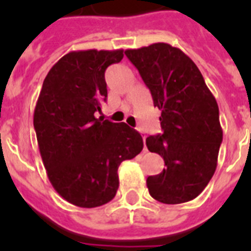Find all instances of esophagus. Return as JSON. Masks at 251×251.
Here are the masks:
<instances>
[{
  "mask_svg": "<svg viewBox=\"0 0 251 251\" xmlns=\"http://www.w3.org/2000/svg\"><path fill=\"white\" fill-rule=\"evenodd\" d=\"M142 134V138H143V142H146V134L145 133H141ZM145 149H146V146H145Z\"/></svg>",
  "mask_w": 251,
  "mask_h": 251,
  "instance_id": "34e87169",
  "label": "esophagus"
}]
</instances>
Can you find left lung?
<instances>
[{
    "instance_id": "8db88e82",
    "label": "left lung",
    "mask_w": 251,
    "mask_h": 251,
    "mask_svg": "<svg viewBox=\"0 0 251 251\" xmlns=\"http://www.w3.org/2000/svg\"><path fill=\"white\" fill-rule=\"evenodd\" d=\"M161 110L163 133L146 139L165 168L147 178L150 195L178 204L197 198L218 165L223 130L219 106L191 58L178 48L156 43L125 52Z\"/></svg>"
}]
</instances>
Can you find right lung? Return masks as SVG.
I'll return each instance as SVG.
<instances>
[{"label": "right lung", "mask_w": 251, "mask_h": 251, "mask_svg": "<svg viewBox=\"0 0 251 251\" xmlns=\"http://www.w3.org/2000/svg\"><path fill=\"white\" fill-rule=\"evenodd\" d=\"M124 50H78L65 54L45 76L33 127L54 190L74 206L110 202L118 189V167L141 152L143 139L125 122L98 117L105 101V70Z\"/></svg>", "instance_id": "right-lung-1"}]
</instances>
